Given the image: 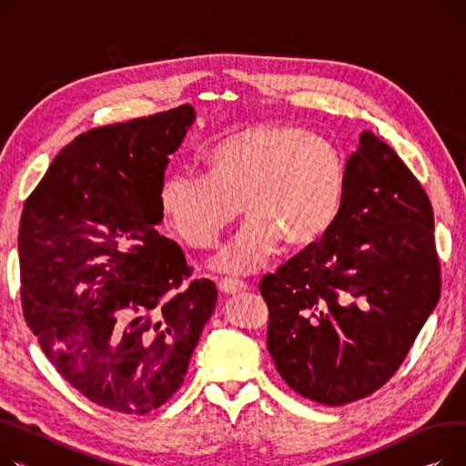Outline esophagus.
<instances>
[{
	"label": "esophagus",
	"instance_id": "obj_1",
	"mask_svg": "<svg viewBox=\"0 0 466 466\" xmlns=\"http://www.w3.org/2000/svg\"><path fill=\"white\" fill-rule=\"evenodd\" d=\"M218 289H220L224 295H237L246 289V284L233 280V279H222L220 282H218Z\"/></svg>",
	"mask_w": 466,
	"mask_h": 466
}]
</instances>
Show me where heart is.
<instances>
[{"label": "heart", "mask_w": 466, "mask_h": 466, "mask_svg": "<svg viewBox=\"0 0 466 466\" xmlns=\"http://www.w3.org/2000/svg\"><path fill=\"white\" fill-rule=\"evenodd\" d=\"M346 186L340 152L297 124H258L218 143L208 175L173 173L159 205L191 248L208 250L242 212L248 222L216 258L229 275L258 270L280 240L309 246L335 224Z\"/></svg>", "instance_id": "obj_1"}]
</instances>
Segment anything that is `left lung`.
I'll return each instance as SVG.
<instances>
[{"label":"left lung","mask_w":466,"mask_h":466,"mask_svg":"<svg viewBox=\"0 0 466 466\" xmlns=\"http://www.w3.org/2000/svg\"><path fill=\"white\" fill-rule=\"evenodd\" d=\"M432 233L423 186L365 131L331 229L259 282L267 348L293 391L342 406L388 384L441 299Z\"/></svg>","instance_id":"obj_1"}]
</instances>
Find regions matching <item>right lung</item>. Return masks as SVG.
Segmentation results:
<instances>
[{
    "instance_id": "right-lung-1",
    "label": "right lung",
    "mask_w": 466,
    "mask_h": 466,
    "mask_svg": "<svg viewBox=\"0 0 466 466\" xmlns=\"http://www.w3.org/2000/svg\"><path fill=\"white\" fill-rule=\"evenodd\" d=\"M194 106L80 133L24 201V319L88 400L145 416L182 386L216 307L180 246L156 231L163 171Z\"/></svg>"
}]
</instances>
